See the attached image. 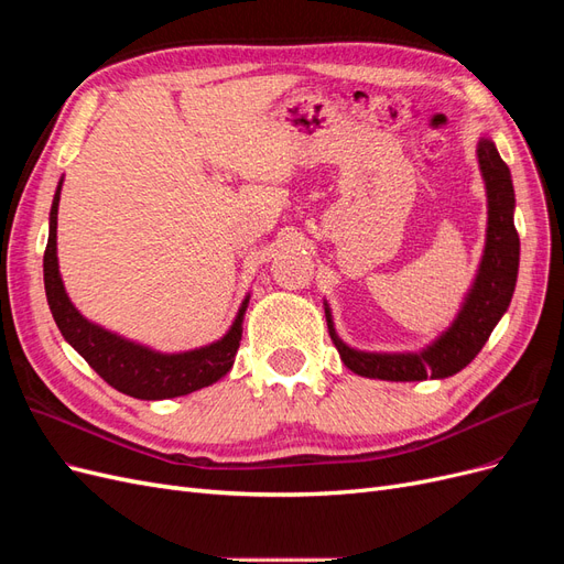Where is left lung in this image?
<instances>
[{
    "label": "left lung",
    "mask_w": 564,
    "mask_h": 564,
    "mask_svg": "<svg viewBox=\"0 0 564 564\" xmlns=\"http://www.w3.org/2000/svg\"><path fill=\"white\" fill-rule=\"evenodd\" d=\"M482 176L489 199L487 245L475 284L452 327L423 352H360L348 348L334 332V322L327 313V327L344 365L367 379L383 381H423L447 379L475 360L482 350L491 329L506 313L516 292L520 265V237L513 224L516 193L510 172L489 139L477 145Z\"/></svg>",
    "instance_id": "1"
}]
</instances>
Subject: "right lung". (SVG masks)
Listing matches in <instances>:
<instances>
[{
    "label": "right lung",
    "instance_id": "add662e5",
    "mask_svg": "<svg viewBox=\"0 0 564 564\" xmlns=\"http://www.w3.org/2000/svg\"><path fill=\"white\" fill-rule=\"evenodd\" d=\"M58 199L61 185L56 191L54 204H51L48 218V242L44 251V289L51 315H54L61 334L65 336L89 367L100 379L110 383L115 390L139 400H166L187 395V392L199 390L204 386L216 383L220 377L230 371L237 348L242 338V317L247 311L249 299H245L237 319L232 322L230 332L216 340L212 346H204L191 352L162 355L135 346L122 336L110 334L96 327L89 319H84L75 305L67 299L58 259H56V224H58Z\"/></svg>",
    "mask_w": 564,
    "mask_h": 564
}]
</instances>
